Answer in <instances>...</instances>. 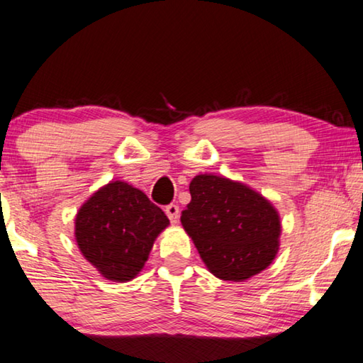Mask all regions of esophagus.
I'll return each instance as SVG.
<instances>
[{"label":"esophagus","mask_w":363,"mask_h":363,"mask_svg":"<svg viewBox=\"0 0 363 363\" xmlns=\"http://www.w3.org/2000/svg\"><path fill=\"white\" fill-rule=\"evenodd\" d=\"M164 211H167V216L169 218V220L173 224H176L177 220H179V206L177 205H174V203H171V205H168L167 208H164Z\"/></svg>","instance_id":"esophagus-1"}]
</instances>
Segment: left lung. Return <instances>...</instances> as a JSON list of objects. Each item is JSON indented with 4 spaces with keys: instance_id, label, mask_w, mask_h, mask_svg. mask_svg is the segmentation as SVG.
<instances>
[{
    "instance_id": "1",
    "label": "left lung",
    "mask_w": 363,
    "mask_h": 363,
    "mask_svg": "<svg viewBox=\"0 0 363 363\" xmlns=\"http://www.w3.org/2000/svg\"><path fill=\"white\" fill-rule=\"evenodd\" d=\"M181 223L200 257L220 280L243 281L267 269L280 247L275 206L255 189L216 174L195 176Z\"/></svg>"
}]
</instances>
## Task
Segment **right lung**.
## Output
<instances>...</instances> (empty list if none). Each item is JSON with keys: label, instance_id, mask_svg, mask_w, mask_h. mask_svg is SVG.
Here are the masks:
<instances>
[{"label": "right lung", "instance_id": "obj_1", "mask_svg": "<svg viewBox=\"0 0 363 363\" xmlns=\"http://www.w3.org/2000/svg\"><path fill=\"white\" fill-rule=\"evenodd\" d=\"M169 219L143 190L110 181L79 206L75 240L84 259L107 280L125 284L145 266Z\"/></svg>", "mask_w": 363, "mask_h": 363}]
</instances>
